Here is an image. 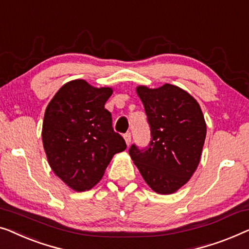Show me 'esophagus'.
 <instances>
[{"label": "esophagus", "instance_id": "34e87169", "mask_svg": "<svg viewBox=\"0 0 249 249\" xmlns=\"http://www.w3.org/2000/svg\"><path fill=\"white\" fill-rule=\"evenodd\" d=\"M124 142H125V143H127V146L130 145V142H131V133H130V132L124 133Z\"/></svg>", "mask_w": 249, "mask_h": 249}]
</instances>
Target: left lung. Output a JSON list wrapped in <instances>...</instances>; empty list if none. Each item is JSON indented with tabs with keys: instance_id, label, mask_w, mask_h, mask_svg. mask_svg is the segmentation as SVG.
Instances as JSON below:
<instances>
[{
	"instance_id": "1",
	"label": "left lung",
	"mask_w": 249,
	"mask_h": 249,
	"mask_svg": "<svg viewBox=\"0 0 249 249\" xmlns=\"http://www.w3.org/2000/svg\"><path fill=\"white\" fill-rule=\"evenodd\" d=\"M136 91L151 140L142 149L132 145L129 155L151 190L172 194L189 182L200 163L207 135L202 110L192 95L172 84Z\"/></svg>"
}]
</instances>
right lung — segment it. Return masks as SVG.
<instances>
[{
    "mask_svg": "<svg viewBox=\"0 0 249 249\" xmlns=\"http://www.w3.org/2000/svg\"><path fill=\"white\" fill-rule=\"evenodd\" d=\"M112 92L74 80L64 84L47 106L41 135L47 160L53 172L76 192L92 189L113 155L127 148L104 107Z\"/></svg>",
    "mask_w": 249,
    "mask_h": 249,
    "instance_id": "add662e5",
    "label": "right lung"
}]
</instances>
